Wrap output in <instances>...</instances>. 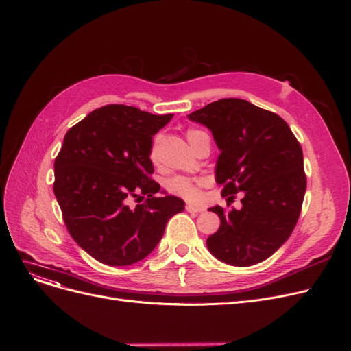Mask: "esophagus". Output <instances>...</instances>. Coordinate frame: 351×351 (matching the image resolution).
Returning a JSON list of instances; mask_svg holds the SVG:
<instances>
[{"label": "esophagus", "mask_w": 351, "mask_h": 351, "mask_svg": "<svg viewBox=\"0 0 351 351\" xmlns=\"http://www.w3.org/2000/svg\"><path fill=\"white\" fill-rule=\"evenodd\" d=\"M186 211L188 213H201V211H204V208H202V206H198V205L188 204L186 205Z\"/></svg>", "instance_id": "34e87169"}]
</instances>
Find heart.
<instances>
[{"label":"heart","mask_w":351,"mask_h":351,"mask_svg":"<svg viewBox=\"0 0 351 351\" xmlns=\"http://www.w3.org/2000/svg\"><path fill=\"white\" fill-rule=\"evenodd\" d=\"M204 136H206V134L204 132H201V130H195V128L189 130V132L186 133V137L191 143L192 149H195L198 140ZM152 159L156 160V149L154 147L152 150ZM199 184L201 182L197 179H189L185 176H175V178H171L166 180V189L176 197L192 201V199H197L199 197Z\"/></svg>","instance_id":"heart-1"}]
</instances>
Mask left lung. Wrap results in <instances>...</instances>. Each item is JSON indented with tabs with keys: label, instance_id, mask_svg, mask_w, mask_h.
Masks as SVG:
<instances>
[{
	"label": "left lung",
	"instance_id": "left-lung-1",
	"mask_svg": "<svg viewBox=\"0 0 351 351\" xmlns=\"http://www.w3.org/2000/svg\"><path fill=\"white\" fill-rule=\"evenodd\" d=\"M188 119L213 133L223 197L243 192L240 210L210 208L221 224L206 247L231 266L266 261L289 239L301 214L306 189L301 145L278 114L240 98L211 102Z\"/></svg>",
	"mask_w": 351,
	"mask_h": 351
}]
</instances>
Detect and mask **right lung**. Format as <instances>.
I'll return each mask as SVG.
<instances>
[{"instance_id": "obj_1", "label": "right lung", "mask_w": 351, "mask_h": 351, "mask_svg": "<svg viewBox=\"0 0 351 351\" xmlns=\"http://www.w3.org/2000/svg\"><path fill=\"white\" fill-rule=\"evenodd\" d=\"M172 117L106 106L63 138L55 160V197L72 239L101 263L128 266L143 261L163 237L169 218L185 210L182 199L149 178L153 136ZM141 195L148 199L130 209L128 199Z\"/></svg>"}]
</instances>
